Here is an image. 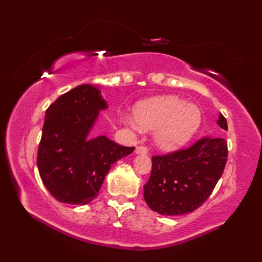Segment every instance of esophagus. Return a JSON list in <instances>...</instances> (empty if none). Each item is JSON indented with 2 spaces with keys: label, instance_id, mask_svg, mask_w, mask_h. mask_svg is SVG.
Here are the masks:
<instances>
[{
  "label": "esophagus",
  "instance_id": "34e87169",
  "mask_svg": "<svg viewBox=\"0 0 262 262\" xmlns=\"http://www.w3.org/2000/svg\"><path fill=\"white\" fill-rule=\"evenodd\" d=\"M135 151H136V154H148V148L146 147V146H138L136 147V149H135Z\"/></svg>",
  "mask_w": 262,
  "mask_h": 262
}]
</instances>
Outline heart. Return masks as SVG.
I'll return each instance as SVG.
<instances>
[{"mask_svg": "<svg viewBox=\"0 0 262 262\" xmlns=\"http://www.w3.org/2000/svg\"><path fill=\"white\" fill-rule=\"evenodd\" d=\"M135 122L142 129H156V142L162 148L183 146L201 124L202 114L196 105L176 97H162L139 103Z\"/></svg>", "mask_w": 262, "mask_h": 262, "instance_id": "heart-1", "label": "heart"}]
</instances>
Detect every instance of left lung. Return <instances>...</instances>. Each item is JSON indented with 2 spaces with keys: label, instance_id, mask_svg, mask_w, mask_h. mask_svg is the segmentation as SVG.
I'll list each match as a JSON object with an SVG mask.
<instances>
[{
  "label": "left lung",
  "instance_id": "1",
  "mask_svg": "<svg viewBox=\"0 0 262 262\" xmlns=\"http://www.w3.org/2000/svg\"><path fill=\"white\" fill-rule=\"evenodd\" d=\"M218 124L227 130L223 114ZM227 155L226 140L203 136L188 148L152 156L150 177L143 186L147 204L164 215L193 212L212 193L225 169Z\"/></svg>",
  "mask_w": 262,
  "mask_h": 262
}]
</instances>
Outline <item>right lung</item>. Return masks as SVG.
I'll list each match as a JSON object with an SVG mask.
<instances>
[{"label":"right lung","mask_w":262,"mask_h":262,"mask_svg":"<svg viewBox=\"0 0 262 262\" xmlns=\"http://www.w3.org/2000/svg\"><path fill=\"white\" fill-rule=\"evenodd\" d=\"M106 102L94 86L80 85L49 106L37 154L45 188L58 202L85 205L98 196L112 164L129 155L106 136L86 140Z\"/></svg>","instance_id":"1"}]
</instances>
